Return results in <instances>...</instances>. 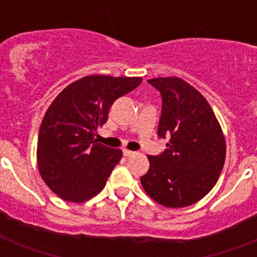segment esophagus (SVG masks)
Returning a JSON list of instances; mask_svg holds the SVG:
<instances>
[{
    "label": "esophagus",
    "mask_w": 257,
    "mask_h": 257,
    "mask_svg": "<svg viewBox=\"0 0 257 257\" xmlns=\"http://www.w3.org/2000/svg\"><path fill=\"white\" fill-rule=\"evenodd\" d=\"M122 153H124V156L131 157V156H133V155H135L136 152H133V151H129V149H124V151H122Z\"/></svg>",
    "instance_id": "34e87169"
}]
</instances>
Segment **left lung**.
Wrapping results in <instances>:
<instances>
[{
	"mask_svg": "<svg viewBox=\"0 0 257 257\" xmlns=\"http://www.w3.org/2000/svg\"><path fill=\"white\" fill-rule=\"evenodd\" d=\"M148 82L163 98L157 135L169 136V141L161 155L148 156L141 185L164 207H188L219 180L225 161L223 131L205 97L187 81L160 77Z\"/></svg>",
	"mask_w": 257,
	"mask_h": 257,
	"instance_id": "8db88e82",
	"label": "left lung"
}]
</instances>
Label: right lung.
<instances>
[{
    "mask_svg": "<svg viewBox=\"0 0 257 257\" xmlns=\"http://www.w3.org/2000/svg\"><path fill=\"white\" fill-rule=\"evenodd\" d=\"M141 77L92 74L66 86L40 126L37 164L42 180L65 201L84 203L100 193L122 157L94 140L112 104L140 85Z\"/></svg>",
    "mask_w": 257,
    "mask_h": 257,
    "instance_id": "obj_1",
    "label": "right lung"
}]
</instances>
